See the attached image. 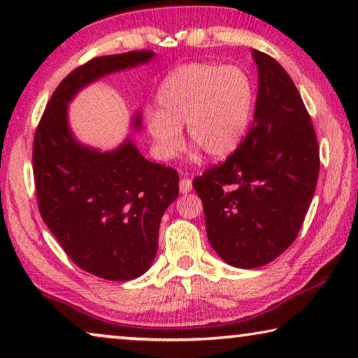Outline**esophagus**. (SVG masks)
Returning <instances> with one entry per match:
<instances>
[{
	"label": "esophagus",
	"instance_id": "obj_1",
	"mask_svg": "<svg viewBox=\"0 0 358 358\" xmlns=\"http://www.w3.org/2000/svg\"><path fill=\"white\" fill-rule=\"evenodd\" d=\"M179 190L180 194H189V192L192 190V180L187 179V178H182L179 180Z\"/></svg>",
	"mask_w": 358,
	"mask_h": 358
}]
</instances>
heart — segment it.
Segmentation results:
<instances>
[{"label":"heart","mask_w":358,"mask_h":358,"mask_svg":"<svg viewBox=\"0 0 358 358\" xmlns=\"http://www.w3.org/2000/svg\"><path fill=\"white\" fill-rule=\"evenodd\" d=\"M253 85L239 66L189 63L176 67L157 93L159 110H147L145 124L159 158H171L187 129L192 143L211 158H226L245 137Z\"/></svg>","instance_id":"heart-1"}]
</instances>
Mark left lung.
Masks as SVG:
<instances>
[{"label": "left lung", "instance_id": "1", "mask_svg": "<svg viewBox=\"0 0 358 358\" xmlns=\"http://www.w3.org/2000/svg\"><path fill=\"white\" fill-rule=\"evenodd\" d=\"M252 56L258 93L250 131L224 163L194 179L211 247L236 268L268 265L291 245L320 173L317 134L297 87L271 56Z\"/></svg>", "mask_w": 358, "mask_h": 358}]
</instances>
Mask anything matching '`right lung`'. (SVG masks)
I'll return each instance as SVG.
<instances>
[{
  "label": "right lung",
  "instance_id": "add662e5",
  "mask_svg": "<svg viewBox=\"0 0 358 358\" xmlns=\"http://www.w3.org/2000/svg\"><path fill=\"white\" fill-rule=\"evenodd\" d=\"M153 58V51H129L77 67L50 98L34 138L35 189L45 224L77 266L108 281H131L152 266L159 222L178 199L179 176L143 158L131 137L108 152L80 143L67 113L87 85ZM132 127L141 131V111Z\"/></svg>",
  "mask_w": 358,
  "mask_h": 358
}]
</instances>
